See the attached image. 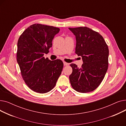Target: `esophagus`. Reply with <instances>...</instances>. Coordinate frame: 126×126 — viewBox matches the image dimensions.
<instances>
[{
  "label": "esophagus",
  "instance_id": "obj_1",
  "mask_svg": "<svg viewBox=\"0 0 126 126\" xmlns=\"http://www.w3.org/2000/svg\"><path fill=\"white\" fill-rule=\"evenodd\" d=\"M63 64H64V66H67V65H68V63H66V62H63Z\"/></svg>",
  "mask_w": 126,
  "mask_h": 126
}]
</instances>
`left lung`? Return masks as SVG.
<instances>
[{"label":"left lung","instance_id":"obj_1","mask_svg":"<svg viewBox=\"0 0 126 126\" xmlns=\"http://www.w3.org/2000/svg\"><path fill=\"white\" fill-rule=\"evenodd\" d=\"M76 38V54L81 56L83 63L79 68L75 64L69 80L78 92L87 93L94 90L104 79L108 67L109 49L98 32L87 28H69Z\"/></svg>","mask_w":126,"mask_h":126}]
</instances>
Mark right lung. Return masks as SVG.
Here are the masks:
<instances>
[{"mask_svg":"<svg viewBox=\"0 0 126 126\" xmlns=\"http://www.w3.org/2000/svg\"><path fill=\"white\" fill-rule=\"evenodd\" d=\"M60 29L34 24L20 35L17 43V61L25 84L32 91L45 94L54 88L63 67L61 60L45 58Z\"/></svg>","mask_w":126,"mask_h":126,"instance_id":"add662e5","label":"right lung"}]
</instances>
